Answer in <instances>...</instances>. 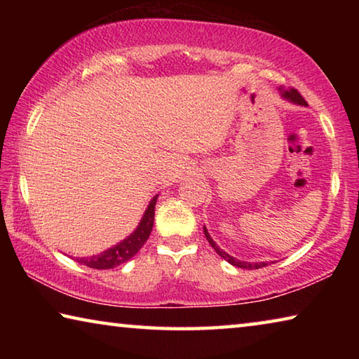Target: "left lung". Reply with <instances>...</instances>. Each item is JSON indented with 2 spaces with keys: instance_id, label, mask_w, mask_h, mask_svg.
Listing matches in <instances>:
<instances>
[{
  "instance_id": "left-lung-1",
  "label": "left lung",
  "mask_w": 359,
  "mask_h": 359,
  "mask_svg": "<svg viewBox=\"0 0 359 359\" xmlns=\"http://www.w3.org/2000/svg\"><path fill=\"white\" fill-rule=\"evenodd\" d=\"M283 96L287 100H290V101H293V102H297V104H306V100L302 98V95L297 92L296 88H291L290 92H285L283 93ZM204 234H205V239L209 241V244L212 245V248H214V250L220 255V257L223 258V259H226L229 264H233V266H236V267H242V269H259V267H264V266H267L266 263H247V261H239V259H236V258H233V257H229V255L226 253V252H223L222 248H218V245L215 244L214 241H212V238L209 236V233H208V229H205V226H204Z\"/></svg>"
}]
</instances>
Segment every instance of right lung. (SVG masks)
<instances>
[{
    "label": "right lung",
    "mask_w": 359,
    "mask_h": 359,
    "mask_svg": "<svg viewBox=\"0 0 359 359\" xmlns=\"http://www.w3.org/2000/svg\"><path fill=\"white\" fill-rule=\"evenodd\" d=\"M155 204H156V196L150 201L137 229L130 236V238H126L123 242H120L118 245L109 248L106 252L95 255V257L77 258L79 263H82L83 266L93 267V269H112V267L123 264L130 258L135 257V255L141 250V247L145 244V241L149 239L150 231L154 228Z\"/></svg>",
    "instance_id": "obj_1"
}]
</instances>
